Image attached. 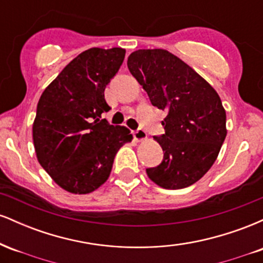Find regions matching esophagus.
Listing matches in <instances>:
<instances>
[{"instance_id":"obj_1","label":"esophagus","mask_w":263,"mask_h":263,"mask_svg":"<svg viewBox=\"0 0 263 263\" xmlns=\"http://www.w3.org/2000/svg\"><path fill=\"white\" fill-rule=\"evenodd\" d=\"M134 137H135L136 141H143V140H146V138H147V134H146V131H144V129L138 128L134 132Z\"/></svg>"}]
</instances>
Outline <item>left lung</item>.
Masks as SVG:
<instances>
[{"mask_svg": "<svg viewBox=\"0 0 263 263\" xmlns=\"http://www.w3.org/2000/svg\"><path fill=\"white\" fill-rule=\"evenodd\" d=\"M128 70L153 106L167 111L165 134L157 136L163 161L147 176L164 189L198 182L218 158L226 134V112L218 92L188 64L164 49H138Z\"/></svg>", "mask_w": 263, "mask_h": 263, "instance_id": "1", "label": "left lung"}]
</instances>
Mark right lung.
Wrapping results in <instances>:
<instances>
[{
    "label": "right lung",
    "mask_w": 263,
    "mask_h": 263,
    "mask_svg": "<svg viewBox=\"0 0 263 263\" xmlns=\"http://www.w3.org/2000/svg\"><path fill=\"white\" fill-rule=\"evenodd\" d=\"M122 48H90L60 71L42 93L33 122L35 155L60 188L87 194L107 180L114 158L132 135L100 120L110 106L105 87L125 59Z\"/></svg>",
    "instance_id": "add662e5"
}]
</instances>
